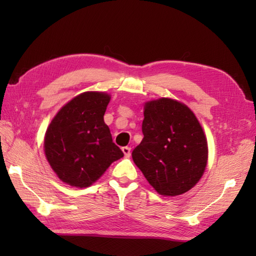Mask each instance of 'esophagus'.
<instances>
[{"label": "esophagus", "mask_w": 256, "mask_h": 256, "mask_svg": "<svg viewBox=\"0 0 256 256\" xmlns=\"http://www.w3.org/2000/svg\"><path fill=\"white\" fill-rule=\"evenodd\" d=\"M122 152L124 153L125 157H130V155H131V148H128V146H124V148H122Z\"/></svg>", "instance_id": "1"}]
</instances>
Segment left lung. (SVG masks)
Here are the masks:
<instances>
[{
	"label": "left lung",
	"instance_id": "1",
	"mask_svg": "<svg viewBox=\"0 0 256 256\" xmlns=\"http://www.w3.org/2000/svg\"><path fill=\"white\" fill-rule=\"evenodd\" d=\"M144 138L132 157L150 184L162 196H178L202 177L208 144L194 112L176 100L160 98L144 106Z\"/></svg>",
	"mask_w": 256,
	"mask_h": 256
}]
</instances>
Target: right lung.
Instances as JSON below:
<instances>
[{"mask_svg": "<svg viewBox=\"0 0 256 256\" xmlns=\"http://www.w3.org/2000/svg\"><path fill=\"white\" fill-rule=\"evenodd\" d=\"M110 99L104 92H84L64 104L47 128L46 158L70 186L89 187L124 155L103 120Z\"/></svg>", "mask_w": 256, "mask_h": 256, "instance_id": "1", "label": "right lung"}]
</instances>
